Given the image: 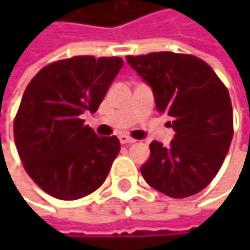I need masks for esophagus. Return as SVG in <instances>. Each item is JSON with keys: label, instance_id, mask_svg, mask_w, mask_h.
Here are the masks:
<instances>
[{"label": "esophagus", "instance_id": "esophagus-1", "mask_svg": "<svg viewBox=\"0 0 250 250\" xmlns=\"http://www.w3.org/2000/svg\"><path fill=\"white\" fill-rule=\"evenodd\" d=\"M119 139H120V143H122V145H130V143H134V142H136L133 137H130V136H125V134H122Z\"/></svg>", "mask_w": 250, "mask_h": 250}]
</instances>
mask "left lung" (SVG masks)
I'll return each instance as SVG.
<instances>
[{
  "instance_id": "1",
  "label": "left lung",
  "mask_w": 250,
  "mask_h": 250,
  "mask_svg": "<svg viewBox=\"0 0 250 250\" xmlns=\"http://www.w3.org/2000/svg\"><path fill=\"white\" fill-rule=\"evenodd\" d=\"M155 95L159 113L172 119L169 146L153 140L140 168L145 181L172 198L204 189L223 165L233 137L229 91L203 59L174 52L125 56Z\"/></svg>"
}]
</instances>
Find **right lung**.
I'll use <instances>...</instances> for the list:
<instances>
[{
	"label": "right lung",
	"mask_w": 250,
	"mask_h": 250,
	"mask_svg": "<svg viewBox=\"0 0 250 250\" xmlns=\"http://www.w3.org/2000/svg\"><path fill=\"white\" fill-rule=\"evenodd\" d=\"M123 63L117 56H74L46 65L28 82L14 140L25 172L49 195L78 200L105 181L120 142L97 136L81 114L98 110Z\"/></svg>",
	"instance_id": "1"
}]
</instances>
